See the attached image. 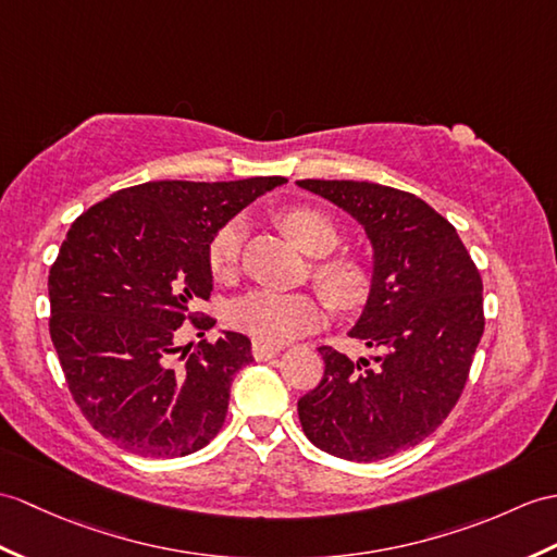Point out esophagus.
Instances as JSON below:
<instances>
[{"label":"esophagus","instance_id":"obj_1","mask_svg":"<svg viewBox=\"0 0 557 557\" xmlns=\"http://www.w3.org/2000/svg\"><path fill=\"white\" fill-rule=\"evenodd\" d=\"M251 354H253L256 360H270V358H275L280 354V346H268V344H261V342H253Z\"/></svg>","mask_w":557,"mask_h":557}]
</instances>
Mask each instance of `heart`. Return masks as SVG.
<instances>
[{
    "instance_id": "obj_1",
    "label": "heart",
    "mask_w": 557,
    "mask_h": 557,
    "mask_svg": "<svg viewBox=\"0 0 557 557\" xmlns=\"http://www.w3.org/2000/svg\"><path fill=\"white\" fill-rule=\"evenodd\" d=\"M280 223L296 247L308 256H327L339 242V232L332 220L325 213L308 209V206H294V209L284 211ZM242 237V220H230L227 225L218 230L209 247V265L215 277L225 280L235 273ZM315 280L334 306H354L366 292V273L354 261L320 263L315 268ZM320 320V304L313 296L304 294L256 289L239 296L230 308V325L268 346H282L301 337V334L315 330Z\"/></svg>"
}]
</instances>
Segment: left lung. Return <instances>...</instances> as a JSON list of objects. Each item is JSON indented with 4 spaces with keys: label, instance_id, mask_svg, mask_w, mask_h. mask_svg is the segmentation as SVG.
Segmentation results:
<instances>
[{
    "label": "left lung",
    "instance_id": "1",
    "mask_svg": "<svg viewBox=\"0 0 557 557\" xmlns=\"http://www.w3.org/2000/svg\"><path fill=\"white\" fill-rule=\"evenodd\" d=\"M339 206L372 247L368 301L348 337L351 360L320 346L325 374L299 398L320 450L354 462L420 444L454 410L484 334L482 277L456 227L416 194L356 180H299Z\"/></svg>",
    "mask_w": 557,
    "mask_h": 557
}]
</instances>
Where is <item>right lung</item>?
<instances>
[{
	"label": "right lung",
	"mask_w": 557,
	"mask_h": 557,
	"mask_svg": "<svg viewBox=\"0 0 557 557\" xmlns=\"http://www.w3.org/2000/svg\"><path fill=\"white\" fill-rule=\"evenodd\" d=\"M284 183L161 180L113 191L71 225L49 270V334L101 436L145 458H180L220 432L251 342L227 330L191 352L177 342L187 320L199 337L215 325L191 308L211 296L218 230Z\"/></svg>",
	"instance_id": "add662e5"
}]
</instances>
